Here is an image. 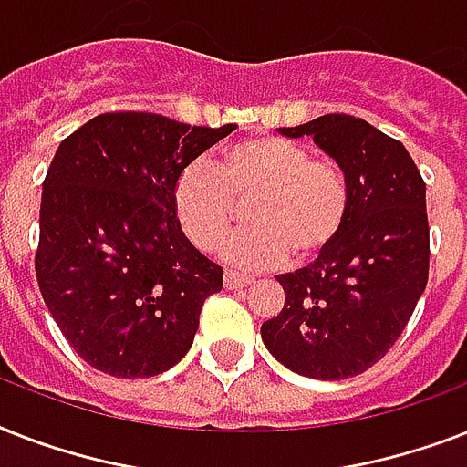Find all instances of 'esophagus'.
<instances>
[{"label":"esophagus","mask_w":467,"mask_h":467,"mask_svg":"<svg viewBox=\"0 0 467 467\" xmlns=\"http://www.w3.org/2000/svg\"><path fill=\"white\" fill-rule=\"evenodd\" d=\"M252 284H254V278L242 276V274H234V271L225 274V288H230V291H240V288H247Z\"/></svg>","instance_id":"1"}]
</instances>
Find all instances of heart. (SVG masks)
Instances as JSON below:
<instances>
[{
  "label": "heart",
  "mask_w": 467,
  "mask_h": 467,
  "mask_svg": "<svg viewBox=\"0 0 467 467\" xmlns=\"http://www.w3.org/2000/svg\"><path fill=\"white\" fill-rule=\"evenodd\" d=\"M171 203L183 234L201 252H218L244 220L254 227L234 237L227 259L240 266H274L293 256L307 264L339 242L351 189L334 160L276 135L230 142L218 169L196 160L179 171Z\"/></svg>",
  "instance_id": "1"
}]
</instances>
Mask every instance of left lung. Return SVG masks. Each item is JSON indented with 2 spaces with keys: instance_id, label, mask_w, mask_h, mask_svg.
Here are the masks:
<instances>
[{
  "instance_id": "left-lung-1",
  "label": "left lung",
  "mask_w": 467,
  "mask_h": 467,
  "mask_svg": "<svg viewBox=\"0 0 467 467\" xmlns=\"http://www.w3.org/2000/svg\"><path fill=\"white\" fill-rule=\"evenodd\" d=\"M281 133L312 135L344 169L351 213L325 256L276 278L285 306L262 339L300 376H358L390 351L427 288V183L405 145L363 119L327 113Z\"/></svg>"
}]
</instances>
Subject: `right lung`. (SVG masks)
<instances>
[{
	"instance_id": "1",
	"label": "right lung",
	"mask_w": 467,
	"mask_h": 467,
	"mask_svg": "<svg viewBox=\"0 0 467 467\" xmlns=\"http://www.w3.org/2000/svg\"><path fill=\"white\" fill-rule=\"evenodd\" d=\"M237 126H186L160 113H101L55 152L40 198L36 276L84 361L150 378L186 356L223 269L176 220L179 171Z\"/></svg>"
}]
</instances>
